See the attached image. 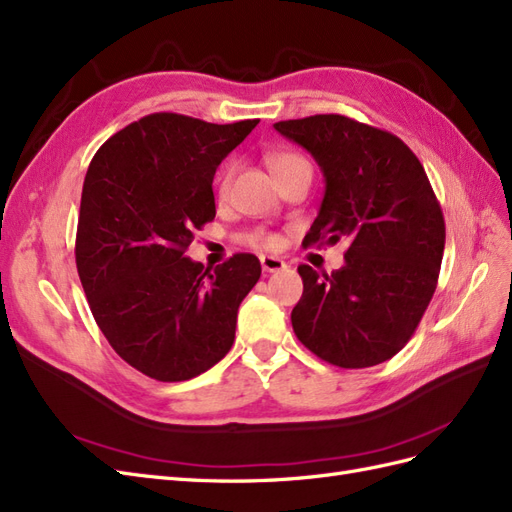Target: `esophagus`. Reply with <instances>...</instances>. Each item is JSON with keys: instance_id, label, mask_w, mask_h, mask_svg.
<instances>
[{"instance_id": "esophagus-1", "label": "esophagus", "mask_w": 512, "mask_h": 512, "mask_svg": "<svg viewBox=\"0 0 512 512\" xmlns=\"http://www.w3.org/2000/svg\"><path fill=\"white\" fill-rule=\"evenodd\" d=\"M260 265H262V271L273 273V271H282L286 267V262L278 256H260Z\"/></svg>"}]
</instances>
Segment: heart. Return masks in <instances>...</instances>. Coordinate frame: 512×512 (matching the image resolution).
<instances>
[{"mask_svg":"<svg viewBox=\"0 0 512 512\" xmlns=\"http://www.w3.org/2000/svg\"><path fill=\"white\" fill-rule=\"evenodd\" d=\"M269 161H271V168H273L275 176H280L286 170H293V168H297V165H310L306 157H301L297 153H275V155H271ZM234 172H237V161H228L224 168L219 170L217 181H215L219 198H226L228 196ZM239 241L245 243V245H250V247H256V250H278L280 243H282L278 234L269 232L265 228L247 230V232L241 234Z\"/></svg>","mask_w":512,"mask_h":512,"instance_id":"obj_1","label":"heart"}]
</instances>
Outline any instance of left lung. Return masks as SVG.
I'll return each mask as SVG.
<instances>
[{
	"mask_svg": "<svg viewBox=\"0 0 512 512\" xmlns=\"http://www.w3.org/2000/svg\"><path fill=\"white\" fill-rule=\"evenodd\" d=\"M321 165L325 196L303 245L351 241L344 265H299L290 314L303 347L327 364L368 368L405 347L433 299L446 245L444 213L400 137L340 114L273 124Z\"/></svg>",
	"mask_w": 512,
	"mask_h": 512,
	"instance_id": "left-lung-1",
	"label": "left lung"
}]
</instances>
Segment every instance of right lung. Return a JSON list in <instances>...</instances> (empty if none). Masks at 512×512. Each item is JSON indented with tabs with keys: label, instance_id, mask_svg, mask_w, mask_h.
<instances>
[{
	"label": "right lung",
	"instance_id": "1",
	"mask_svg": "<svg viewBox=\"0 0 512 512\" xmlns=\"http://www.w3.org/2000/svg\"><path fill=\"white\" fill-rule=\"evenodd\" d=\"M256 124L150 114L109 137L90 161L77 273L107 342L150 379H193L232 347L260 262L234 254L211 271L185 252L193 230L215 219L217 165Z\"/></svg>",
	"mask_w": 512,
	"mask_h": 512
}]
</instances>
